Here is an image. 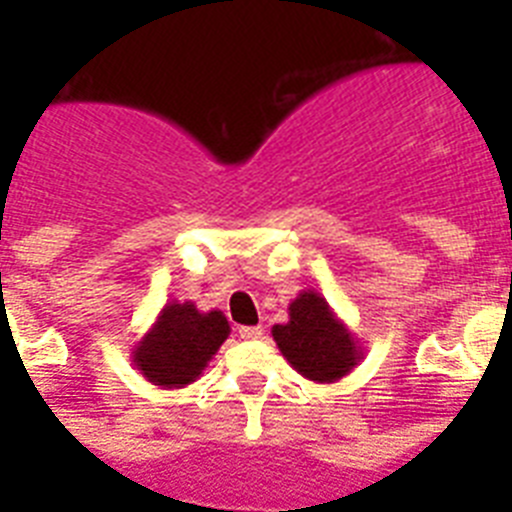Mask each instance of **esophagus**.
Returning a JSON list of instances; mask_svg holds the SVG:
<instances>
[{
  "label": "esophagus",
  "instance_id": "obj_1",
  "mask_svg": "<svg viewBox=\"0 0 512 512\" xmlns=\"http://www.w3.org/2000/svg\"><path fill=\"white\" fill-rule=\"evenodd\" d=\"M238 336H241L243 341H256V338L264 336V328H261V325H243V328L238 330Z\"/></svg>",
  "mask_w": 512,
  "mask_h": 512
}]
</instances>
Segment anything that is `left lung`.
Wrapping results in <instances>:
<instances>
[{"label": "left lung", "mask_w": 512, "mask_h": 512, "mask_svg": "<svg viewBox=\"0 0 512 512\" xmlns=\"http://www.w3.org/2000/svg\"><path fill=\"white\" fill-rule=\"evenodd\" d=\"M271 336L289 366L310 382H338L364 359L361 343L315 289H302L289 302V320L274 325Z\"/></svg>", "instance_id": "1"}]
</instances>
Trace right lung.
<instances>
[{"label": "right lung", "mask_w": 512, "mask_h": 512, "mask_svg": "<svg viewBox=\"0 0 512 512\" xmlns=\"http://www.w3.org/2000/svg\"><path fill=\"white\" fill-rule=\"evenodd\" d=\"M228 336V318L220 310L202 312L194 302L171 300L135 343L133 364L156 387L182 390L202 377Z\"/></svg>", "instance_id": "add662e5"}]
</instances>
